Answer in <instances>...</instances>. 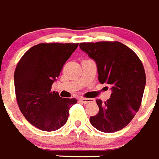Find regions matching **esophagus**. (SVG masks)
Listing matches in <instances>:
<instances>
[{
  "label": "esophagus",
  "instance_id": "1",
  "mask_svg": "<svg viewBox=\"0 0 159 159\" xmlns=\"http://www.w3.org/2000/svg\"><path fill=\"white\" fill-rule=\"evenodd\" d=\"M80 101L81 102L84 104H87V103L91 102H94V99L92 98H80Z\"/></svg>",
  "mask_w": 159,
  "mask_h": 159
}]
</instances>
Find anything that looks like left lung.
I'll list each match as a JSON object with an SVG mask.
<instances>
[{
  "label": "left lung",
  "mask_w": 159,
  "mask_h": 159,
  "mask_svg": "<svg viewBox=\"0 0 159 159\" xmlns=\"http://www.w3.org/2000/svg\"><path fill=\"white\" fill-rule=\"evenodd\" d=\"M80 47L95 61L98 81L111 86L107 101L96 100L99 111L90 117V122L100 132L121 130L140 106L146 85L142 62L130 48L119 42L84 43Z\"/></svg>",
  "instance_id": "1"
}]
</instances>
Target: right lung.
I'll return each mask as SVG.
<instances>
[{
	"mask_svg": "<svg viewBox=\"0 0 159 159\" xmlns=\"http://www.w3.org/2000/svg\"><path fill=\"white\" fill-rule=\"evenodd\" d=\"M78 43H40L26 52L15 70L14 84L19 107L38 129L56 131L68 120L75 98H62L51 91L63 65Z\"/></svg>",
	"mask_w": 159,
	"mask_h": 159,
	"instance_id": "right-lung-1",
	"label": "right lung"
}]
</instances>
